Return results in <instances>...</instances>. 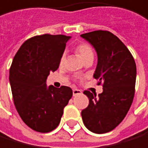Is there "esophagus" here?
<instances>
[{
    "label": "esophagus",
    "mask_w": 148,
    "mask_h": 148,
    "mask_svg": "<svg viewBox=\"0 0 148 148\" xmlns=\"http://www.w3.org/2000/svg\"><path fill=\"white\" fill-rule=\"evenodd\" d=\"M79 94H81V90H79L78 88L73 89V96H77V95H79Z\"/></svg>",
    "instance_id": "obj_1"
}]
</instances>
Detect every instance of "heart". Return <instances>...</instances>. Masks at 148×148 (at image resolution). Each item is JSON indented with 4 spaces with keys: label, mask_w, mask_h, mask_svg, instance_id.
<instances>
[{
    "label": "heart",
    "mask_w": 148,
    "mask_h": 148,
    "mask_svg": "<svg viewBox=\"0 0 148 148\" xmlns=\"http://www.w3.org/2000/svg\"><path fill=\"white\" fill-rule=\"evenodd\" d=\"M75 50H76V52L80 56V58L83 60H85L88 58H93L94 57L93 49L88 44V43H85V42L79 43V44H78L76 46ZM64 61H65V54L63 53L60 57V65L61 66L63 63H64Z\"/></svg>",
    "instance_id": "obj_1"
}]
</instances>
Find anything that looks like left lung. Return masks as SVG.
<instances>
[{
	"instance_id": "obj_1",
	"label": "left lung",
	"mask_w": 148,
	"mask_h": 148,
	"mask_svg": "<svg viewBox=\"0 0 148 148\" xmlns=\"http://www.w3.org/2000/svg\"><path fill=\"white\" fill-rule=\"evenodd\" d=\"M91 44L98 55L93 77L103 83V92L97 96L85 90L88 106L81 111L85 127L96 134L113 130L122 122L135 95L136 62L132 54L116 35L95 31L80 35Z\"/></svg>"
}]
</instances>
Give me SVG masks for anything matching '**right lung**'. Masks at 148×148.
<instances>
[{
    "label": "right lung",
    "mask_w": 148,
    "mask_h": 148,
    "mask_svg": "<svg viewBox=\"0 0 148 148\" xmlns=\"http://www.w3.org/2000/svg\"><path fill=\"white\" fill-rule=\"evenodd\" d=\"M65 35L43 34L27 40L14 56L10 69V84L15 108L26 125L47 133L59 126L72 89L47 87L50 72L58 69L67 41Z\"/></svg>",
    "instance_id": "right-lung-1"
}]
</instances>
